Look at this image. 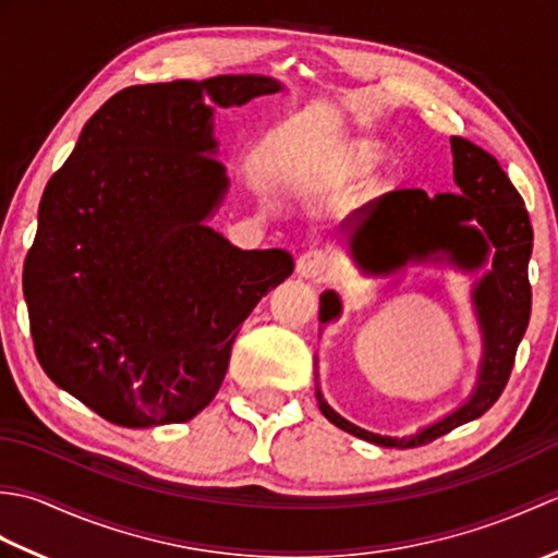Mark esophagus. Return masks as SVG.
Wrapping results in <instances>:
<instances>
[{"label":"esophagus","instance_id":"esophagus-1","mask_svg":"<svg viewBox=\"0 0 558 558\" xmlns=\"http://www.w3.org/2000/svg\"><path fill=\"white\" fill-rule=\"evenodd\" d=\"M333 260L322 248H306V252L298 258V272L302 278H326L330 272Z\"/></svg>","mask_w":558,"mask_h":558}]
</instances>
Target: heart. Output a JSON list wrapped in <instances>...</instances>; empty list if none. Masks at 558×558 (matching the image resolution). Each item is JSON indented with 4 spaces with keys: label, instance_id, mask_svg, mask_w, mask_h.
<instances>
[{
    "label": "heart",
    "instance_id": "obj_1",
    "mask_svg": "<svg viewBox=\"0 0 558 558\" xmlns=\"http://www.w3.org/2000/svg\"><path fill=\"white\" fill-rule=\"evenodd\" d=\"M360 158H362V160H369L372 156H369V153H366V150H362V153H360Z\"/></svg>",
    "mask_w": 558,
    "mask_h": 558
}]
</instances>
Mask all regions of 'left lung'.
<instances>
[{
	"instance_id": "left-lung-1",
	"label": "left lung",
	"mask_w": 558,
	"mask_h": 558,
	"mask_svg": "<svg viewBox=\"0 0 558 558\" xmlns=\"http://www.w3.org/2000/svg\"><path fill=\"white\" fill-rule=\"evenodd\" d=\"M450 148L458 194L426 196L422 189H393L345 220V244L364 276H393L410 264H450L460 270H477L492 256V268L472 290L482 330L480 376L472 396L458 410L412 436H381L340 417L316 386L324 417L376 446L417 448L482 417L504 393L530 322L532 225L525 201L487 150L460 136L450 138ZM340 312L338 292L326 290L318 322H336Z\"/></svg>"
}]
</instances>
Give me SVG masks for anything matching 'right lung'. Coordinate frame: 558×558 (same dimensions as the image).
Listing matches in <instances>:
<instances>
[{"mask_svg":"<svg viewBox=\"0 0 558 558\" xmlns=\"http://www.w3.org/2000/svg\"><path fill=\"white\" fill-rule=\"evenodd\" d=\"M278 90L258 74L124 88L47 182L23 264L33 345L102 420L144 429L196 417L242 322L294 270L286 248L244 252L206 222L230 186L213 108Z\"/></svg>","mask_w":558,"mask_h":558,"instance_id":"right-lung-1","label":"right lung"}]
</instances>
